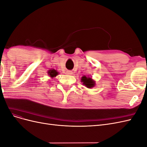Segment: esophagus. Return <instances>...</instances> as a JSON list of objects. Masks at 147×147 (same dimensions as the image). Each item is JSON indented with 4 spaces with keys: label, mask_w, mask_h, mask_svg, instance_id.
Masks as SVG:
<instances>
[{
    "label": "esophagus",
    "mask_w": 147,
    "mask_h": 147,
    "mask_svg": "<svg viewBox=\"0 0 147 147\" xmlns=\"http://www.w3.org/2000/svg\"><path fill=\"white\" fill-rule=\"evenodd\" d=\"M72 74V72H70V71H67V74H68V75H71Z\"/></svg>",
    "instance_id": "obj_1"
}]
</instances>
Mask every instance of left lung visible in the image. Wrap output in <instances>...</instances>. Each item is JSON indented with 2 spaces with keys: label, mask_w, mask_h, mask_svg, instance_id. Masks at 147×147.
Wrapping results in <instances>:
<instances>
[{
  "label": "left lung",
  "mask_w": 147,
  "mask_h": 147,
  "mask_svg": "<svg viewBox=\"0 0 147 147\" xmlns=\"http://www.w3.org/2000/svg\"><path fill=\"white\" fill-rule=\"evenodd\" d=\"M82 82L84 86H86L88 88H93L95 86V82L90 77H86L84 76L81 79Z\"/></svg>",
  "instance_id": "obj_1"
}]
</instances>
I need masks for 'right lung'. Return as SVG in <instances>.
I'll return each mask as SVG.
<instances>
[{
  "instance_id": "obj_1",
  "label": "right lung",
  "mask_w": 147,
  "mask_h": 147,
  "mask_svg": "<svg viewBox=\"0 0 147 147\" xmlns=\"http://www.w3.org/2000/svg\"><path fill=\"white\" fill-rule=\"evenodd\" d=\"M48 75H50V77H51V78H54L57 74H58V72H57L56 70H54V69L48 70Z\"/></svg>"
}]
</instances>
